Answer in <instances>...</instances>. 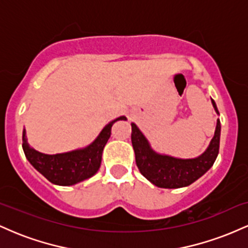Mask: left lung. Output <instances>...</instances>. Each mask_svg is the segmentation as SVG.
<instances>
[{
  "label": "left lung",
  "instance_id": "obj_1",
  "mask_svg": "<svg viewBox=\"0 0 248 248\" xmlns=\"http://www.w3.org/2000/svg\"><path fill=\"white\" fill-rule=\"evenodd\" d=\"M215 110L219 114L216 102ZM220 121L217 120L215 136L207 149L196 158H176L154 152L149 142L135 124H132V144L135 153L136 166L142 175L154 186L164 189H178L197 181L215 163L219 153Z\"/></svg>",
  "mask_w": 248,
  "mask_h": 248
}]
</instances>
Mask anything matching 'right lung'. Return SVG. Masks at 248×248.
I'll list each match as a JSON object with an SVG mask.
<instances>
[{
  "label": "right lung",
  "instance_id": "1",
  "mask_svg": "<svg viewBox=\"0 0 248 248\" xmlns=\"http://www.w3.org/2000/svg\"><path fill=\"white\" fill-rule=\"evenodd\" d=\"M120 120H127L126 116H120L109 122L90 146L56 155H47L31 148L27 141L24 129L22 147L25 157L31 166L51 183L64 186H73L95 175L100 168L102 150L109 139L112 126Z\"/></svg>",
  "mask_w": 248,
  "mask_h": 248
}]
</instances>
